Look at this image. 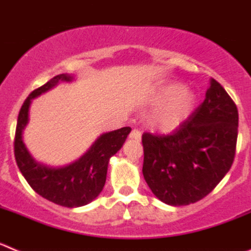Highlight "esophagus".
I'll list each match as a JSON object with an SVG mask.
<instances>
[{
  "instance_id": "esophagus-1",
  "label": "esophagus",
  "mask_w": 251,
  "mask_h": 251,
  "mask_svg": "<svg viewBox=\"0 0 251 251\" xmlns=\"http://www.w3.org/2000/svg\"><path fill=\"white\" fill-rule=\"evenodd\" d=\"M129 138L134 139V141H137V142H139V141H141V138H142L141 132H139L138 129H133L132 132H130V134H129Z\"/></svg>"
}]
</instances>
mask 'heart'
Listing matches in <instances>:
<instances>
[{
	"label": "heart",
	"mask_w": 251,
	"mask_h": 251,
	"mask_svg": "<svg viewBox=\"0 0 251 251\" xmlns=\"http://www.w3.org/2000/svg\"><path fill=\"white\" fill-rule=\"evenodd\" d=\"M150 101L162 104L154 114L156 127L162 132H172L194 114L199 103V95L194 90L185 89L182 83L167 81L152 90Z\"/></svg>",
	"instance_id": "obj_1"
}]
</instances>
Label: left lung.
Wrapping results in <instances>:
<instances>
[{
	"instance_id": "8db88e82",
	"label": "left lung",
	"mask_w": 251,
	"mask_h": 251,
	"mask_svg": "<svg viewBox=\"0 0 251 251\" xmlns=\"http://www.w3.org/2000/svg\"><path fill=\"white\" fill-rule=\"evenodd\" d=\"M238 108L215 79L205 100L168 136H142L143 177L153 195L171 206L197 202L231 168L238 139Z\"/></svg>"
}]
</instances>
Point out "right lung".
<instances>
[{
	"label": "right lung",
	"mask_w": 251,
	"mask_h": 251,
	"mask_svg": "<svg viewBox=\"0 0 251 251\" xmlns=\"http://www.w3.org/2000/svg\"><path fill=\"white\" fill-rule=\"evenodd\" d=\"M74 80V75L60 74L31 93L19 113L15 136V158L22 176L40 196L65 207H80L99 196L105 185L110 157L121 150L132 130L130 127H123L103 133L83 156L69 165L54 167L35 159L24 142V130L30 119L31 103L59 83Z\"/></svg>",
	"instance_id": "add662e5"
}]
</instances>
